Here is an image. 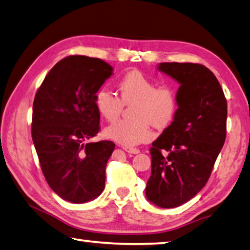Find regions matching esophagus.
<instances>
[{"label": "esophagus", "instance_id": "1", "mask_svg": "<svg viewBox=\"0 0 250 250\" xmlns=\"http://www.w3.org/2000/svg\"><path fill=\"white\" fill-rule=\"evenodd\" d=\"M125 152H128L129 154H138L140 153V149L138 148H133V147H124Z\"/></svg>", "mask_w": 250, "mask_h": 250}]
</instances>
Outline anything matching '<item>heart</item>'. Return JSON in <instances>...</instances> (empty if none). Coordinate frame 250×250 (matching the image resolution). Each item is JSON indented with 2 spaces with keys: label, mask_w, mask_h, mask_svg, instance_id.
I'll return each mask as SVG.
<instances>
[{
  "label": "heart",
  "mask_w": 250,
  "mask_h": 250,
  "mask_svg": "<svg viewBox=\"0 0 250 250\" xmlns=\"http://www.w3.org/2000/svg\"><path fill=\"white\" fill-rule=\"evenodd\" d=\"M120 97L106 87L94 95L98 112L108 121H115L124 110L131 106V119H121L107 126L106 138L130 147L152 140L154 133L149 124L162 129L174 119L178 107L176 92L169 86H160L140 71H130L118 83Z\"/></svg>",
  "instance_id": "heart-1"
}]
</instances>
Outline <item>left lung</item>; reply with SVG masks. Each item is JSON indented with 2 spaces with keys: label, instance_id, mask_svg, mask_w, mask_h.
Instances as JSON below:
<instances>
[{
  "label": "left lung",
  "instance_id": "1",
  "mask_svg": "<svg viewBox=\"0 0 250 250\" xmlns=\"http://www.w3.org/2000/svg\"><path fill=\"white\" fill-rule=\"evenodd\" d=\"M180 84L174 121L152 143L146 198L169 208L188 202L206 186L226 138L228 103L219 81L198 63L157 67Z\"/></svg>",
  "mask_w": 250,
  "mask_h": 250
}]
</instances>
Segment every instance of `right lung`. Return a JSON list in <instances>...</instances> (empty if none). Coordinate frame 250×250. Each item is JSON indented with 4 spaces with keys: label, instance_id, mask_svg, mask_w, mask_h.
I'll return each mask as SVG.
<instances>
[{
    "label": "right lung",
    "instance_id": "obj_1",
    "mask_svg": "<svg viewBox=\"0 0 250 250\" xmlns=\"http://www.w3.org/2000/svg\"><path fill=\"white\" fill-rule=\"evenodd\" d=\"M112 70L101 59L66 57L49 71L36 93L33 142L48 185L65 201H92L105 188L115 143L85 142L101 130L94 95Z\"/></svg>",
    "mask_w": 250,
    "mask_h": 250
}]
</instances>
